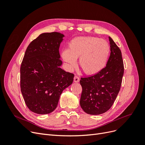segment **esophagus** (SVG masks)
Wrapping results in <instances>:
<instances>
[{"label": "esophagus", "instance_id": "obj_1", "mask_svg": "<svg viewBox=\"0 0 145 145\" xmlns=\"http://www.w3.org/2000/svg\"><path fill=\"white\" fill-rule=\"evenodd\" d=\"M79 80H80L79 77L77 76H74V82L77 83V82H79Z\"/></svg>", "mask_w": 145, "mask_h": 145}]
</instances>
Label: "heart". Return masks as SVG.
<instances>
[{
	"label": "heart",
	"mask_w": 145,
	"mask_h": 145,
	"mask_svg": "<svg viewBox=\"0 0 145 145\" xmlns=\"http://www.w3.org/2000/svg\"><path fill=\"white\" fill-rule=\"evenodd\" d=\"M110 52L108 42L95 37H76L69 43L68 50L62 52V57L69 68L76 67L77 59L83 71L88 75L99 72L106 65Z\"/></svg>",
	"instance_id": "b5f03b06"
}]
</instances>
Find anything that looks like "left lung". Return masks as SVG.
Wrapping results in <instances>:
<instances>
[{"mask_svg":"<svg viewBox=\"0 0 145 145\" xmlns=\"http://www.w3.org/2000/svg\"><path fill=\"white\" fill-rule=\"evenodd\" d=\"M111 54L106 66L99 72L80 80L82 93L80 105L86 113L99 115L108 111L121 85L124 65L120 48L109 37Z\"/></svg>","mask_w":145,"mask_h":145,"instance_id":"8db88e82","label":"left lung"}]
</instances>
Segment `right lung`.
<instances>
[{"label": "right lung", "mask_w": 145, "mask_h": 145, "mask_svg": "<svg viewBox=\"0 0 145 145\" xmlns=\"http://www.w3.org/2000/svg\"><path fill=\"white\" fill-rule=\"evenodd\" d=\"M63 37L57 32L41 34L29 43L21 63L22 94L29 110L38 114L53 111L74 80V74L60 68L59 50Z\"/></svg>", "instance_id": "add662e5"}]
</instances>
